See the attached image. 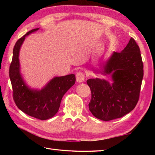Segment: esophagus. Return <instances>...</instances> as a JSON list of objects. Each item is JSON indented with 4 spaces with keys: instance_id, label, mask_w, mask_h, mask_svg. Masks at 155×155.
Returning a JSON list of instances; mask_svg holds the SVG:
<instances>
[{
    "instance_id": "esophagus-1",
    "label": "esophagus",
    "mask_w": 155,
    "mask_h": 155,
    "mask_svg": "<svg viewBox=\"0 0 155 155\" xmlns=\"http://www.w3.org/2000/svg\"><path fill=\"white\" fill-rule=\"evenodd\" d=\"M85 75L82 72H78L76 74V79H77V81L78 83H82L85 81Z\"/></svg>"
}]
</instances>
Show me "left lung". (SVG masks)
Segmentation results:
<instances>
[{
  "label": "left lung",
  "instance_id": "obj_1",
  "mask_svg": "<svg viewBox=\"0 0 155 155\" xmlns=\"http://www.w3.org/2000/svg\"><path fill=\"white\" fill-rule=\"evenodd\" d=\"M111 74V85L105 80L87 81L91 98L89 109L96 118L109 121L120 118L134 109L140 98L143 65L140 47L133 38L122 52H115L104 68Z\"/></svg>",
  "mask_w": 155,
  "mask_h": 155
}]
</instances>
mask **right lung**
<instances>
[{"label":"right lung","mask_w":155,"mask_h":155,"mask_svg":"<svg viewBox=\"0 0 155 155\" xmlns=\"http://www.w3.org/2000/svg\"><path fill=\"white\" fill-rule=\"evenodd\" d=\"M38 29L37 28L28 31L15 43L9 67V78L13 98L18 109L31 117L45 120L58 112L63 96L75 83L76 78L73 74L54 77L41 90H31L26 85L20 73L19 51L25 37Z\"/></svg>","instance_id":"1"}]
</instances>
